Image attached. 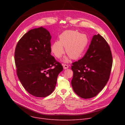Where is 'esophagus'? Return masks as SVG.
<instances>
[{"label":"esophagus","mask_w":125,"mask_h":125,"mask_svg":"<svg viewBox=\"0 0 125 125\" xmlns=\"http://www.w3.org/2000/svg\"><path fill=\"white\" fill-rule=\"evenodd\" d=\"M63 68L64 69H67L69 66H68V65H66V64H63Z\"/></svg>","instance_id":"esophagus-1"}]
</instances>
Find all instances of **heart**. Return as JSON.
Instances as JSON below:
<instances>
[{
    "mask_svg": "<svg viewBox=\"0 0 125 125\" xmlns=\"http://www.w3.org/2000/svg\"><path fill=\"white\" fill-rule=\"evenodd\" d=\"M59 40L54 42L51 45V51L55 56L60 58L65 52L70 57L76 59L80 57L86 50L89 39L86 35L80 33L76 31H65L59 35ZM64 62H68L67 57L64 58Z\"/></svg>",
    "mask_w": 125,
    "mask_h": 125,
    "instance_id": "b5f03b06",
    "label": "heart"
}]
</instances>
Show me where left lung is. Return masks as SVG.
<instances>
[{"mask_svg": "<svg viewBox=\"0 0 125 125\" xmlns=\"http://www.w3.org/2000/svg\"><path fill=\"white\" fill-rule=\"evenodd\" d=\"M72 64L71 85L74 92L84 99L96 96L106 84L113 65L105 39L99 34L94 35L86 54Z\"/></svg>", "mask_w": 125, "mask_h": 125, "instance_id": "8db88e82", "label": "left lung"}]
</instances>
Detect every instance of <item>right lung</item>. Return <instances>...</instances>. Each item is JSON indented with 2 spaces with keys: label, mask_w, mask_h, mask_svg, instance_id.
<instances>
[{
  "label": "right lung",
  "mask_w": 125,
  "mask_h": 125,
  "mask_svg": "<svg viewBox=\"0 0 125 125\" xmlns=\"http://www.w3.org/2000/svg\"><path fill=\"white\" fill-rule=\"evenodd\" d=\"M51 37L49 31L42 27L33 29L20 39L15 49L19 79L29 93L37 97L52 93L63 69L51 55Z\"/></svg>",
  "instance_id": "1"
}]
</instances>
